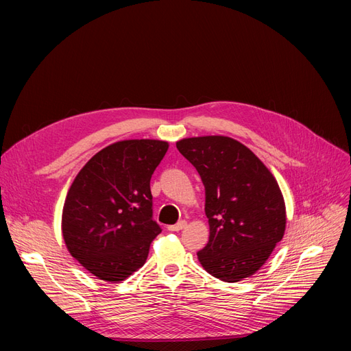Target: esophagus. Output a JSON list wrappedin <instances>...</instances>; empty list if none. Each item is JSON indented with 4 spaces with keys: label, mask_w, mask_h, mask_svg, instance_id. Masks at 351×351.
<instances>
[{
    "label": "esophagus",
    "mask_w": 351,
    "mask_h": 351,
    "mask_svg": "<svg viewBox=\"0 0 351 351\" xmlns=\"http://www.w3.org/2000/svg\"><path fill=\"white\" fill-rule=\"evenodd\" d=\"M186 225H188L186 220H179V222H178L176 225L168 226V230H171V232H179V230H182V229H185Z\"/></svg>",
    "instance_id": "34e87169"
}]
</instances>
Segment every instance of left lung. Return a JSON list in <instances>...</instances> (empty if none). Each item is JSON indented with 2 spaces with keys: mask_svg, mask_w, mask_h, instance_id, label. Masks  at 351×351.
Listing matches in <instances>:
<instances>
[{
  "mask_svg": "<svg viewBox=\"0 0 351 351\" xmlns=\"http://www.w3.org/2000/svg\"><path fill=\"white\" fill-rule=\"evenodd\" d=\"M176 147L205 186L210 234L197 252L200 265L228 283L249 278L285 234L286 208L278 182L249 147L232 138H186Z\"/></svg>",
  "mask_w": 351,
  "mask_h": 351,
  "instance_id": "8db88e82",
  "label": "left lung"
}]
</instances>
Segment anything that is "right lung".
Returning <instances> with one entry per match:
<instances>
[{
  "mask_svg": "<svg viewBox=\"0 0 351 351\" xmlns=\"http://www.w3.org/2000/svg\"><path fill=\"white\" fill-rule=\"evenodd\" d=\"M168 142L131 139L92 156L73 179L62 210V236L89 273L122 282L146 262L162 232L154 220L151 178Z\"/></svg>",
  "mask_w": 351,
  "mask_h": 351,
  "instance_id": "1",
  "label": "right lung"
}]
</instances>
